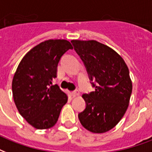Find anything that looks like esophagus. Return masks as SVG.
Returning a JSON list of instances; mask_svg holds the SVG:
<instances>
[{
	"mask_svg": "<svg viewBox=\"0 0 152 152\" xmlns=\"http://www.w3.org/2000/svg\"><path fill=\"white\" fill-rule=\"evenodd\" d=\"M71 94H72V96H77V95H79V91L78 90H75V91H72L71 92Z\"/></svg>",
	"mask_w": 152,
	"mask_h": 152,
	"instance_id": "1",
	"label": "esophagus"
}]
</instances>
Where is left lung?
<instances>
[{
  "mask_svg": "<svg viewBox=\"0 0 152 152\" xmlns=\"http://www.w3.org/2000/svg\"><path fill=\"white\" fill-rule=\"evenodd\" d=\"M71 43L95 88L82 95L86 106L78 119L91 132H106L118 124L129 107L132 90L129 68L121 55L97 41Z\"/></svg>",
  "mask_w": 152,
  "mask_h": 152,
  "instance_id": "obj_1",
  "label": "left lung"
}]
</instances>
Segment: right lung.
<instances>
[{
  "label": "right lung",
  "instance_id": "right-lung-1",
  "mask_svg": "<svg viewBox=\"0 0 152 152\" xmlns=\"http://www.w3.org/2000/svg\"><path fill=\"white\" fill-rule=\"evenodd\" d=\"M71 43L66 39H49L36 46L22 58L14 75L12 95L19 113L37 129H50L56 124L67 95L58 85L56 77L61 57Z\"/></svg>",
  "mask_w": 152,
  "mask_h": 152
}]
</instances>
